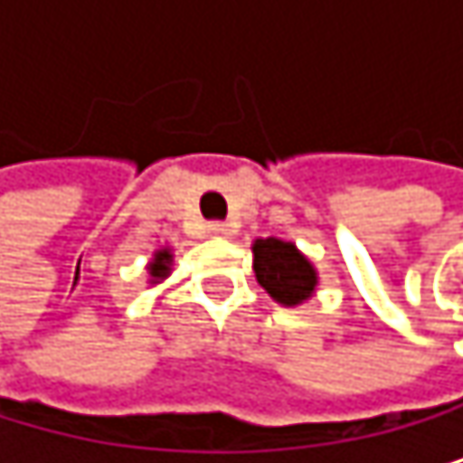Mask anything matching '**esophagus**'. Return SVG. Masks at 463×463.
<instances>
[{
	"label": "esophagus",
	"mask_w": 463,
	"mask_h": 463,
	"mask_svg": "<svg viewBox=\"0 0 463 463\" xmlns=\"http://www.w3.org/2000/svg\"><path fill=\"white\" fill-rule=\"evenodd\" d=\"M208 233L213 239H230V236H233V230H230L227 224H222V222H213V224H208Z\"/></svg>",
	"instance_id": "1"
}]
</instances>
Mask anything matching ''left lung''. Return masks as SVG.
Returning <instances> with one entry per match:
<instances>
[{
    "instance_id": "8db88e82",
    "label": "left lung",
    "mask_w": 463,
    "mask_h": 463,
    "mask_svg": "<svg viewBox=\"0 0 463 463\" xmlns=\"http://www.w3.org/2000/svg\"><path fill=\"white\" fill-rule=\"evenodd\" d=\"M252 272L278 306L297 308L317 294L319 272L308 255H302L294 241L255 239L252 241Z\"/></svg>"
}]
</instances>
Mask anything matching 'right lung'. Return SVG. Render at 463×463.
Segmentation results:
<instances>
[{
  "mask_svg": "<svg viewBox=\"0 0 463 463\" xmlns=\"http://www.w3.org/2000/svg\"><path fill=\"white\" fill-rule=\"evenodd\" d=\"M172 263H175V255H172V247H161L155 250L149 263H146V275H149V283H161L172 275Z\"/></svg>",
  "mask_w": 463,
  "mask_h": 463,
  "instance_id": "right-lung-1",
  "label": "right lung"
}]
</instances>
